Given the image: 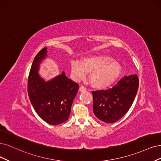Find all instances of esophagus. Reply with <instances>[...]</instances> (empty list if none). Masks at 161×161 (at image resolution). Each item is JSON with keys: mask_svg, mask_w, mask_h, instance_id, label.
Here are the masks:
<instances>
[{"mask_svg": "<svg viewBox=\"0 0 161 161\" xmlns=\"http://www.w3.org/2000/svg\"><path fill=\"white\" fill-rule=\"evenodd\" d=\"M80 91L81 92H86V88L84 87V86H81L80 87Z\"/></svg>", "mask_w": 161, "mask_h": 161, "instance_id": "obj_1", "label": "esophagus"}]
</instances>
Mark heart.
<instances>
[{
    "mask_svg": "<svg viewBox=\"0 0 161 161\" xmlns=\"http://www.w3.org/2000/svg\"><path fill=\"white\" fill-rule=\"evenodd\" d=\"M71 74L75 81L84 80L87 73L92 86L104 89L114 83L121 74L120 64L111 58L104 55L84 57L80 62L72 60L70 63Z\"/></svg>",
    "mask_w": 161,
    "mask_h": 161,
    "instance_id": "heart-1",
    "label": "heart"
}]
</instances>
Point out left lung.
<instances>
[{
  "label": "left lung",
  "instance_id": "obj_1",
  "mask_svg": "<svg viewBox=\"0 0 161 161\" xmlns=\"http://www.w3.org/2000/svg\"><path fill=\"white\" fill-rule=\"evenodd\" d=\"M136 74L125 76L108 90L92 92L93 111L100 121L114 123L122 118L132 105L139 88Z\"/></svg>",
  "mask_w": 161,
  "mask_h": 161
}]
</instances>
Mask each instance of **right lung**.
Segmentation results:
<instances>
[{
	"instance_id": "obj_1",
	"label": "right lung",
	"mask_w": 161,
	"mask_h": 161,
	"mask_svg": "<svg viewBox=\"0 0 161 161\" xmlns=\"http://www.w3.org/2000/svg\"><path fill=\"white\" fill-rule=\"evenodd\" d=\"M46 56L47 47L36 56L28 76V93L34 110L42 119L56 125L68 119L79 86L68 78L64 71L47 81L41 77L38 73L40 64Z\"/></svg>"
}]
</instances>
